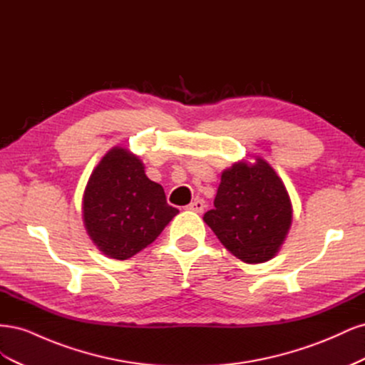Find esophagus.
I'll list each match as a JSON object with an SVG mask.
<instances>
[{
	"mask_svg": "<svg viewBox=\"0 0 365 365\" xmlns=\"http://www.w3.org/2000/svg\"><path fill=\"white\" fill-rule=\"evenodd\" d=\"M187 208L192 210V212H196V213H202L204 208H205V201L204 200H195L190 205H187Z\"/></svg>",
	"mask_w": 365,
	"mask_h": 365,
	"instance_id": "esophagus-1",
	"label": "esophagus"
}]
</instances>
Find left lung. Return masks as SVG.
Masks as SVG:
<instances>
[{"label": "left lung", "instance_id": "8db88e82", "mask_svg": "<svg viewBox=\"0 0 365 365\" xmlns=\"http://www.w3.org/2000/svg\"><path fill=\"white\" fill-rule=\"evenodd\" d=\"M205 224L233 256L263 263L275 256L292 222V205L283 181L271 165L236 163L222 172L215 208Z\"/></svg>", "mask_w": 365, "mask_h": 365}]
</instances>
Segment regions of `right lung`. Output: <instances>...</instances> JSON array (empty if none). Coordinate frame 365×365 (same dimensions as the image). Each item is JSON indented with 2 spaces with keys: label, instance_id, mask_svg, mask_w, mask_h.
<instances>
[{
  "label": "right lung",
  "instance_id": "obj_1",
  "mask_svg": "<svg viewBox=\"0 0 365 365\" xmlns=\"http://www.w3.org/2000/svg\"><path fill=\"white\" fill-rule=\"evenodd\" d=\"M178 210L165 201L138 157L114 148L98 163L83 195V224L108 257L126 260L155 240Z\"/></svg>",
  "mask_w": 365,
  "mask_h": 365
}]
</instances>
